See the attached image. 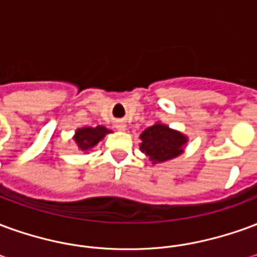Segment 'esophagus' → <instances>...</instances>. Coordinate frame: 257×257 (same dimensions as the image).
<instances>
[{"mask_svg":"<svg viewBox=\"0 0 257 257\" xmlns=\"http://www.w3.org/2000/svg\"><path fill=\"white\" fill-rule=\"evenodd\" d=\"M115 128H117L118 131H125V129H126V123L123 122V121H117V122H115Z\"/></svg>","mask_w":257,"mask_h":257,"instance_id":"34e87169","label":"esophagus"}]
</instances>
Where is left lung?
<instances>
[{
  "instance_id": "left-lung-1",
  "label": "left lung",
  "mask_w": 257,
  "mask_h": 257,
  "mask_svg": "<svg viewBox=\"0 0 257 257\" xmlns=\"http://www.w3.org/2000/svg\"><path fill=\"white\" fill-rule=\"evenodd\" d=\"M140 150L153 164L165 162L180 156L187 143V136L161 122L149 126L140 135Z\"/></svg>"
}]
</instances>
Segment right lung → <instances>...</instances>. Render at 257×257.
I'll return each instance as SVG.
<instances>
[{
  "mask_svg": "<svg viewBox=\"0 0 257 257\" xmlns=\"http://www.w3.org/2000/svg\"><path fill=\"white\" fill-rule=\"evenodd\" d=\"M110 132H111L110 129H107L106 126H101V125H97L95 128L85 126V128H79L75 131L73 139L75 140L79 150L89 151Z\"/></svg>",
  "mask_w": 257,
  "mask_h": 257,
  "instance_id": "obj_1",
  "label": "right lung"
}]
</instances>
